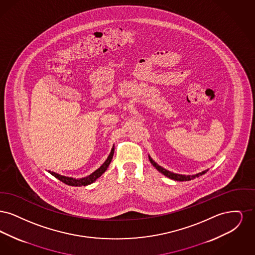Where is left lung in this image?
<instances>
[{
    "label": "left lung",
    "mask_w": 255,
    "mask_h": 255,
    "mask_svg": "<svg viewBox=\"0 0 255 255\" xmlns=\"http://www.w3.org/2000/svg\"><path fill=\"white\" fill-rule=\"evenodd\" d=\"M148 157H149L150 162L153 164L154 167H156V169L158 170L160 173H162V174H163L164 176H166L167 178L172 179V180H174V181H179V182L191 181V180H193L195 178H198V177H200V176L206 174V172L208 171V169L205 170V171H202V172H200V173H198V174H195V175H181V174H176V173L170 172L168 170L164 169L163 167L159 166L157 162H155V161L151 158L150 156H148Z\"/></svg>",
    "instance_id": "left-lung-1"
}]
</instances>
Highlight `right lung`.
<instances>
[{
    "label": "right lung",
    "mask_w": 255,
    "mask_h": 255,
    "mask_svg": "<svg viewBox=\"0 0 255 255\" xmlns=\"http://www.w3.org/2000/svg\"><path fill=\"white\" fill-rule=\"evenodd\" d=\"M114 152H115V148L113 147L112 150H111V153H110L109 156L107 159L104 161V163L98 168L96 170L95 172H93L91 175L84 177V178H81V179H74V178H71V177H66V176H62L59 175L55 172H51L49 171V173H50L52 176H54L56 179H58L59 181H61L68 185H72V186H81V185H88V184H91L94 182H96L97 179L107 170L108 166H109L111 161H112V158L114 156Z\"/></svg>",
    "instance_id": "obj_1"
}]
</instances>
